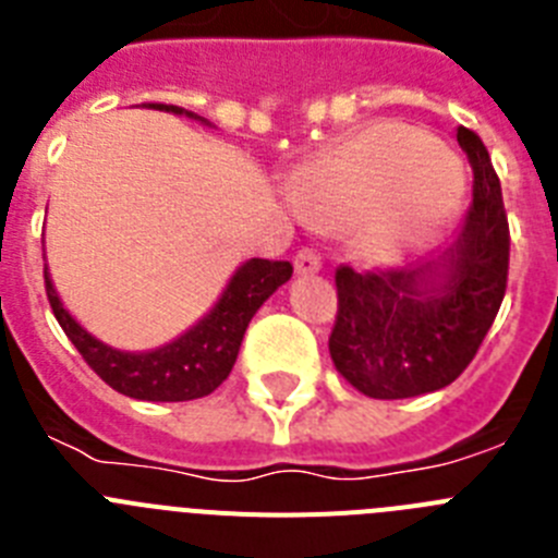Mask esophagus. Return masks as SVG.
<instances>
[{
  "label": "esophagus",
  "instance_id": "esophagus-1",
  "mask_svg": "<svg viewBox=\"0 0 558 558\" xmlns=\"http://www.w3.org/2000/svg\"><path fill=\"white\" fill-rule=\"evenodd\" d=\"M293 268H295V274H299V276L318 274V270H322V256L315 254L313 248H302L299 254H295Z\"/></svg>",
  "mask_w": 558,
  "mask_h": 558
}]
</instances>
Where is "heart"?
<instances>
[{
	"label": "heart",
	"mask_w": 558,
	"mask_h": 558,
	"mask_svg": "<svg viewBox=\"0 0 558 558\" xmlns=\"http://www.w3.org/2000/svg\"><path fill=\"white\" fill-rule=\"evenodd\" d=\"M461 170L433 136L377 122L329 147L288 179L307 223L347 231L360 263L386 268L427 245L461 201Z\"/></svg>",
	"instance_id": "1"
}]
</instances>
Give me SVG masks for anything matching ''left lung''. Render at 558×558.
Segmentation results:
<instances>
[{"mask_svg": "<svg viewBox=\"0 0 558 558\" xmlns=\"http://www.w3.org/2000/svg\"><path fill=\"white\" fill-rule=\"evenodd\" d=\"M475 181L472 206L447 248L405 268L335 270L338 318L329 354L372 399L438 391L470 366L506 295L509 218L481 136L458 128Z\"/></svg>", "mask_w": 558, "mask_h": 558, "instance_id": "obj_1", "label": "left lung"}]
</instances>
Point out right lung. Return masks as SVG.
<instances>
[{"label": "right lung", "instance_id": "add662e5", "mask_svg": "<svg viewBox=\"0 0 558 558\" xmlns=\"http://www.w3.org/2000/svg\"><path fill=\"white\" fill-rule=\"evenodd\" d=\"M145 108H159V111L179 113V117L198 120L201 125H209L204 117L179 106L147 102ZM290 276H293L290 263L248 259L234 270L215 307L195 327L150 352H122V349L108 347L100 338L86 332L72 318V313L63 307L61 295L56 293L47 265H44L49 307L56 313L66 338L75 343L77 352L83 354L88 366L95 368L102 383H108L113 391L145 399V402H186V399H201L215 391L229 377L254 313L288 282Z\"/></svg>", "mask_w": 558, "mask_h": 558}]
</instances>
